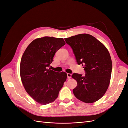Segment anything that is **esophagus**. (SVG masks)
<instances>
[{"label": "esophagus", "mask_w": 128, "mask_h": 128, "mask_svg": "<svg viewBox=\"0 0 128 128\" xmlns=\"http://www.w3.org/2000/svg\"><path fill=\"white\" fill-rule=\"evenodd\" d=\"M67 77H68V78H71V77H72V74L67 73Z\"/></svg>", "instance_id": "obj_1"}]
</instances>
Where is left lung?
Returning <instances> with one entry per match:
<instances>
[{
    "label": "left lung",
    "instance_id": "8db88e82",
    "mask_svg": "<svg viewBox=\"0 0 128 128\" xmlns=\"http://www.w3.org/2000/svg\"><path fill=\"white\" fill-rule=\"evenodd\" d=\"M75 56L77 64H82L86 74L74 73L77 83L74 94L80 101L92 103L105 94L110 85L112 62L106 48L92 35L79 34L65 38Z\"/></svg>",
    "mask_w": 128,
    "mask_h": 128
}]
</instances>
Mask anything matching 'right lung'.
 Listing matches in <instances>:
<instances>
[{
    "mask_svg": "<svg viewBox=\"0 0 128 128\" xmlns=\"http://www.w3.org/2000/svg\"><path fill=\"white\" fill-rule=\"evenodd\" d=\"M65 45L63 38L44 37L34 40L26 48L20 63V76L26 92L41 104L57 98L67 74L48 68L55 53Z\"/></svg>",
    "mask_w": 128,
    "mask_h": 128,
    "instance_id": "add662e5",
    "label": "right lung"
}]
</instances>
